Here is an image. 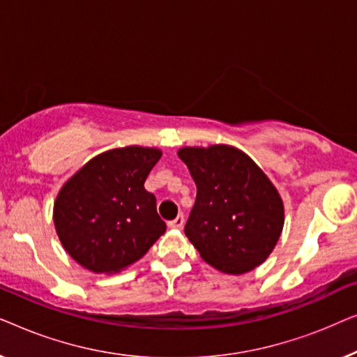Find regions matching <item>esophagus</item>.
Instances as JSON below:
<instances>
[{
  "mask_svg": "<svg viewBox=\"0 0 357 357\" xmlns=\"http://www.w3.org/2000/svg\"><path fill=\"white\" fill-rule=\"evenodd\" d=\"M183 222H185L183 214H178V216L175 218L174 221H169L167 226H169L170 229H180V227H183Z\"/></svg>",
  "mask_w": 357,
  "mask_h": 357,
  "instance_id": "1",
  "label": "esophagus"
}]
</instances>
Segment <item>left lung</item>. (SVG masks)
<instances>
[{"label":"left lung","mask_w":357,"mask_h":357,"mask_svg":"<svg viewBox=\"0 0 357 357\" xmlns=\"http://www.w3.org/2000/svg\"><path fill=\"white\" fill-rule=\"evenodd\" d=\"M178 158L197 183L185 236L203 260L226 275H243L261 265L284 226L275 185L234 146L182 148Z\"/></svg>","instance_id":"left-lung-1"}]
</instances>
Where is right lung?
Here are the masks:
<instances>
[{
    "instance_id": "right-lung-1",
    "label": "right lung",
    "mask_w": 357,
    "mask_h": 357,
    "mask_svg": "<svg viewBox=\"0 0 357 357\" xmlns=\"http://www.w3.org/2000/svg\"><path fill=\"white\" fill-rule=\"evenodd\" d=\"M160 149L126 146L82 165L58 193L53 222L73 260L94 273H119L165 232L144 182Z\"/></svg>"
}]
</instances>
